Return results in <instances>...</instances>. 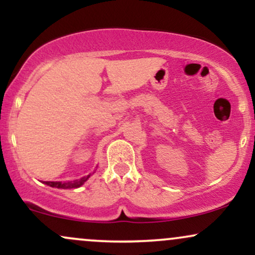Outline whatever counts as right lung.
I'll return each mask as SVG.
<instances>
[{
    "mask_svg": "<svg viewBox=\"0 0 255 255\" xmlns=\"http://www.w3.org/2000/svg\"><path fill=\"white\" fill-rule=\"evenodd\" d=\"M90 177V175H87L86 177H83L80 181H75V182H68V183H62V182H50V181H46V184L50 187H56V188H62V189H71V188H78L81 184H84L85 181Z\"/></svg>",
    "mask_w": 255,
    "mask_h": 255,
    "instance_id": "obj_1",
    "label": "right lung"
}]
</instances>
